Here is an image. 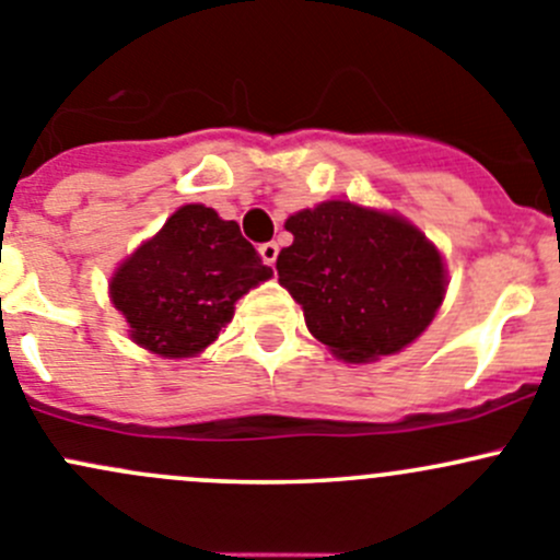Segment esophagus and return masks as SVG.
Returning <instances> with one entry per match:
<instances>
[{"instance_id": "esophagus-1", "label": "esophagus", "mask_w": 560, "mask_h": 560, "mask_svg": "<svg viewBox=\"0 0 560 560\" xmlns=\"http://www.w3.org/2000/svg\"><path fill=\"white\" fill-rule=\"evenodd\" d=\"M278 253H280L278 242H264L261 245V258L269 264V267H275V261H278Z\"/></svg>"}]
</instances>
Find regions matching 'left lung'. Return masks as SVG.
<instances>
[{
	"instance_id": "left-lung-1",
	"label": "left lung",
	"mask_w": 560,
	"mask_h": 560,
	"mask_svg": "<svg viewBox=\"0 0 560 560\" xmlns=\"http://www.w3.org/2000/svg\"><path fill=\"white\" fill-rule=\"evenodd\" d=\"M280 285L302 304L315 339L345 361H372L412 342L445 296L436 247L407 221L350 201H323L285 221Z\"/></svg>"
}]
</instances>
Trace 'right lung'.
I'll return each mask as SVG.
<instances>
[{"mask_svg": "<svg viewBox=\"0 0 560 560\" xmlns=\"http://www.w3.org/2000/svg\"><path fill=\"white\" fill-rule=\"evenodd\" d=\"M272 278L234 221L186 205L113 278L131 339L170 359L205 350L232 320L242 293Z\"/></svg>", "mask_w": 560, "mask_h": 560, "instance_id": "add662e5", "label": "right lung"}]
</instances>
